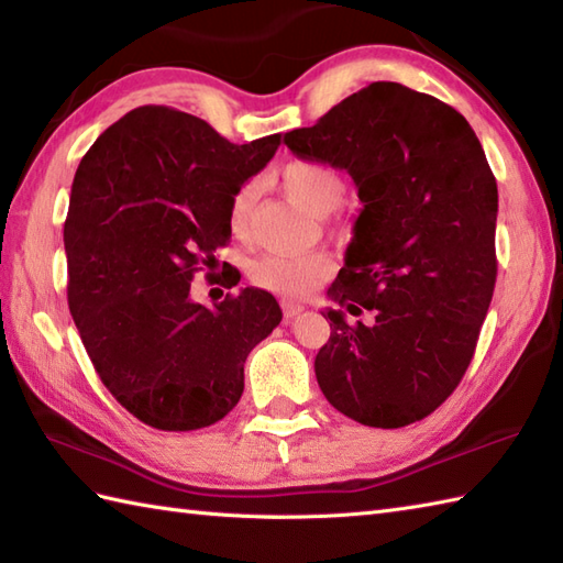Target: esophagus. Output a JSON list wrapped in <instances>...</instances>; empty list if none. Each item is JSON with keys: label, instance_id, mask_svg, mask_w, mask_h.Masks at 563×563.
Returning a JSON list of instances; mask_svg holds the SVG:
<instances>
[{"label": "esophagus", "instance_id": "34e87169", "mask_svg": "<svg viewBox=\"0 0 563 563\" xmlns=\"http://www.w3.org/2000/svg\"><path fill=\"white\" fill-rule=\"evenodd\" d=\"M300 312H305V305H300V302H290V300H283V314H285V317L292 319V317H297Z\"/></svg>", "mask_w": 563, "mask_h": 563}]
</instances>
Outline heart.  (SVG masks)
Listing matches in <instances>:
<instances>
[{
	"mask_svg": "<svg viewBox=\"0 0 563 563\" xmlns=\"http://www.w3.org/2000/svg\"><path fill=\"white\" fill-rule=\"evenodd\" d=\"M278 178L285 194L314 214H329L345 194L341 174L312 159L288 162L278 172ZM254 198L256 184H246L234 194L230 206V230L234 236L249 234ZM329 271L331 261L319 251H312V254H266L251 263L249 278L273 295L305 297L327 278Z\"/></svg>",
	"mask_w": 563,
	"mask_h": 563,
	"instance_id": "1",
	"label": "heart"
}]
</instances>
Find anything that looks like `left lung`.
<instances>
[{
  "mask_svg": "<svg viewBox=\"0 0 563 563\" xmlns=\"http://www.w3.org/2000/svg\"><path fill=\"white\" fill-rule=\"evenodd\" d=\"M285 145L349 172L363 202L327 297L373 321L321 312L319 387L363 426L421 421L460 385L494 297L498 188L482 142L452 106L373 81Z\"/></svg>",
  "mask_w": 563,
  "mask_h": 563,
  "instance_id": "1",
  "label": "left lung"
}]
</instances>
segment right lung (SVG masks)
Instances as JSON below:
<instances>
[{
	"label": "right lung",
	"mask_w": 563,
	"mask_h": 563,
	"mask_svg": "<svg viewBox=\"0 0 563 563\" xmlns=\"http://www.w3.org/2000/svg\"><path fill=\"white\" fill-rule=\"evenodd\" d=\"M278 145H232L196 115L140 106L79 162L65 220L69 312L106 389L142 423H218L242 397L246 355L280 324L258 288L212 309L190 300L198 266L232 236L234 194Z\"/></svg>",
	"instance_id": "add662e5"
}]
</instances>
